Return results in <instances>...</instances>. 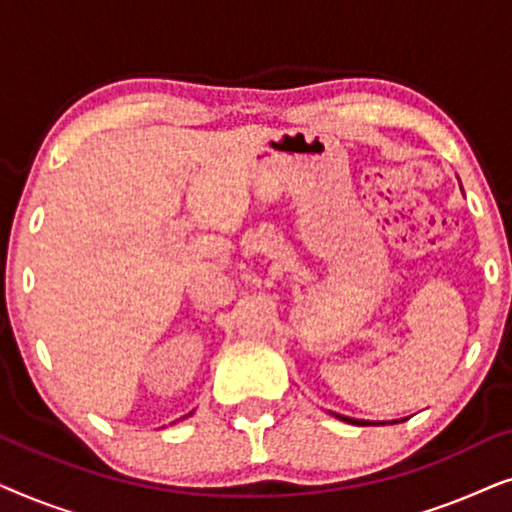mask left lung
<instances>
[{
    "mask_svg": "<svg viewBox=\"0 0 512 512\" xmlns=\"http://www.w3.org/2000/svg\"><path fill=\"white\" fill-rule=\"evenodd\" d=\"M333 417H338V419H342V422H347V424H356V426H368V424H387V422H363V419L345 417V415H338V412H333ZM398 422H403V419H394V422H391V424H398Z\"/></svg>",
    "mask_w": 512,
    "mask_h": 512,
    "instance_id": "1",
    "label": "left lung"
}]
</instances>
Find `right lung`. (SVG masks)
<instances>
[{"instance_id": "1", "label": "right lung", "mask_w": 512, "mask_h": 512, "mask_svg": "<svg viewBox=\"0 0 512 512\" xmlns=\"http://www.w3.org/2000/svg\"><path fill=\"white\" fill-rule=\"evenodd\" d=\"M193 415V412H188V415H184V417H191ZM184 417H181V419H184Z\"/></svg>"}]
</instances>
